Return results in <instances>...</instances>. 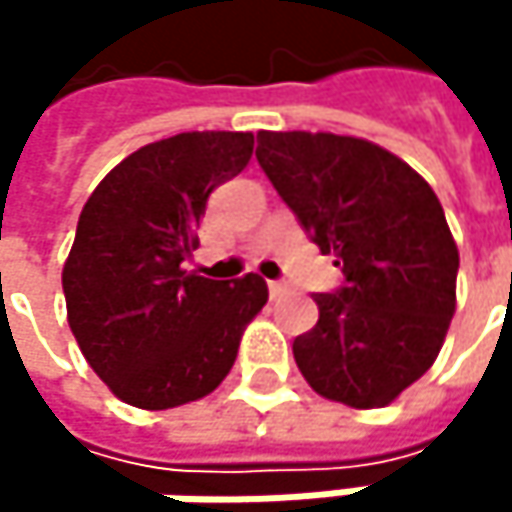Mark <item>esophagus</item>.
Segmentation results:
<instances>
[{"label":"esophagus","instance_id":"34e87169","mask_svg":"<svg viewBox=\"0 0 512 512\" xmlns=\"http://www.w3.org/2000/svg\"><path fill=\"white\" fill-rule=\"evenodd\" d=\"M287 293V284H281V281H269V296L275 299V296H284Z\"/></svg>","mask_w":512,"mask_h":512}]
</instances>
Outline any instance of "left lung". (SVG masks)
I'll use <instances>...</instances> for the list:
<instances>
[{"label": "left lung", "mask_w": 512, "mask_h": 512, "mask_svg": "<svg viewBox=\"0 0 512 512\" xmlns=\"http://www.w3.org/2000/svg\"><path fill=\"white\" fill-rule=\"evenodd\" d=\"M257 162L344 287L293 341L308 385L379 409L421 379L457 311L460 252L430 183L385 148L335 133H257Z\"/></svg>", "instance_id": "obj_1"}]
</instances>
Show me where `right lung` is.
Here are the masks:
<instances>
[{
  "label": "right lung",
  "instance_id": "obj_1",
  "mask_svg": "<svg viewBox=\"0 0 512 512\" xmlns=\"http://www.w3.org/2000/svg\"><path fill=\"white\" fill-rule=\"evenodd\" d=\"M252 148V133L162 139L121 159L82 207L61 269L67 323L130 406L174 409L216 391L269 299L255 272L213 281L183 269L210 192L249 165Z\"/></svg>",
  "mask_w": 512,
  "mask_h": 512
}]
</instances>
